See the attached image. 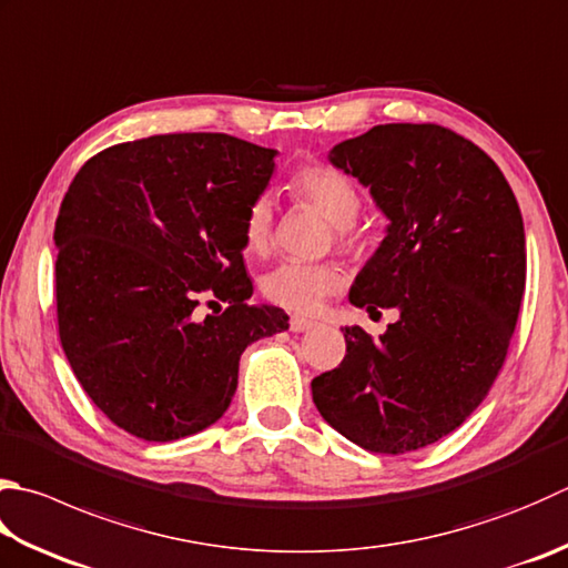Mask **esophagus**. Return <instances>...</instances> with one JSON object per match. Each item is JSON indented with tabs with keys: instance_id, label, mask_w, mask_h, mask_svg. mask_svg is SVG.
I'll return each mask as SVG.
<instances>
[{
	"instance_id": "esophagus-1",
	"label": "esophagus",
	"mask_w": 568,
	"mask_h": 568,
	"mask_svg": "<svg viewBox=\"0 0 568 568\" xmlns=\"http://www.w3.org/2000/svg\"><path fill=\"white\" fill-rule=\"evenodd\" d=\"M314 326H316V321L304 318V316H294L292 321H288V328H292L294 334H302V331H308V328H314Z\"/></svg>"
}]
</instances>
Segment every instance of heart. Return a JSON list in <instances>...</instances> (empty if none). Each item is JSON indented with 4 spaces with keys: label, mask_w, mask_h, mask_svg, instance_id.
<instances>
[{
    "label": "heart",
    "mask_w": 568,
    "mask_h": 568,
    "mask_svg": "<svg viewBox=\"0 0 568 568\" xmlns=\"http://www.w3.org/2000/svg\"><path fill=\"white\" fill-rule=\"evenodd\" d=\"M292 195L314 205L336 227L344 244L356 242V222L361 212V192L351 180L328 165H306L294 173L288 183ZM274 237V207L266 195L254 197L244 212L242 242L250 254H264ZM346 276L336 264L282 262L262 276V294L266 302L294 314H314L324 298L344 288Z\"/></svg>",
    "instance_id": "1"
}]
</instances>
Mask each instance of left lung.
<instances>
[{
    "label": "left lung",
    "instance_id": "left-lung-1",
    "mask_svg": "<svg viewBox=\"0 0 568 568\" xmlns=\"http://www.w3.org/2000/svg\"><path fill=\"white\" fill-rule=\"evenodd\" d=\"M328 160L390 220L351 304L400 318L381 338L346 326V356L312 381L314 403L363 450H420L473 415L507 358L527 282L517 197L483 148L435 123L373 125Z\"/></svg>",
    "mask_w": 568,
    "mask_h": 568
}]
</instances>
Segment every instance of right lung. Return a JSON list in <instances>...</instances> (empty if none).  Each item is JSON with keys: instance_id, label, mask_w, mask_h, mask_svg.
I'll return each instance as SVG.
<instances>
[{"instance_id": "add662e5", "label": "right lung", "mask_w": 568, "mask_h": 568, "mask_svg": "<svg viewBox=\"0 0 568 568\" xmlns=\"http://www.w3.org/2000/svg\"><path fill=\"white\" fill-rule=\"evenodd\" d=\"M274 155L224 133L151 135L105 148L69 185L53 230L59 338L121 430L148 443L205 430L230 408L242 351L288 328L282 308L247 304L242 260Z\"/></svg>"}]
</instances>
